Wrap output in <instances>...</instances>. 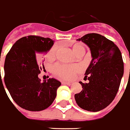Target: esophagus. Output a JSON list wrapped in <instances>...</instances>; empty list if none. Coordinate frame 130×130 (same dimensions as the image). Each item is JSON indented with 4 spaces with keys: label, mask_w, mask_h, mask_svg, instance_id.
<instances>
[{
    "label": "esophagus",
    "mask_w": 130,
    "mask_h": 130,
    "mask_svg": "<svg viewBox=\"0 0 130 130\" xmlns=\"http://www.w3.org/2000/svg\"><path fill=\"white\" fill-rule=\"evenodd\" d=\"M62 83L63 84H65V85H72V83L71 82H67V81H62Z\"/></svg>",
    "instance_id": "esophagus-1"
}]
</instances>
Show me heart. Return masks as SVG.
Wrapping results in <instances>:
<instances>
[{
	"label": "heart",
	"mask_w": 130,
	"mask_h": 130,
	"mask_svg": "<svg viewBox=\"0 0 130 130\" xmlns=\"http://www.w3.org/2000/svg\"><path fill=\"white\" fill-rule=\"evenodd\" d=\"M58 46L54 45L52 48L48 52L49 58H53L55 57L57 51ZM73 52L76 55L80 53L82 51H85L84 47L80 45H75L73 47ZM79 67L76 65H67V64H61V63H56L52 67V73L57 75L59 77L64 79H72L75 73L78 72Z\"/></svg>",
	"instance_id": "heart-1"
}]
</instances>
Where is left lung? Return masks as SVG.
Returning a JSON list of instances; mask_svg holds the SVG:
<instances>
[{"label":"left lung","instance_id":"1","mask_svg":"<svg viewBox=\"0 0 130 130\" xmlns=\"http://www.w3.org/2000/svg\"><path fill=\"white\" fill-rule=\"evenodd\" d=\"M90 49L92 59L85 73L88 83L79 82L83 87L75 99L80 107L96 112L113 102L119 89L124 73V63L115 43L98 34H88L77 39Z\"/></svg>","mask_w":130,"mask_h":130}]
</instances>
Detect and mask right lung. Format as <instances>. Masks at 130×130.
Listing matches in <instances>:
<instances>
[{"mask_svg":"<svg viewBox=\"0 0 130 130\" xmlns=\"http://www.w3.org/2000/svg\"><path fill=\"white\" fill-rule=\"evenodd\" d=\"M54 41L49 38L28 36L14 43L6 55L4 64L5 84L17 104L31 111L49 107L57 96L61 83L55 78L41 82L38 74L44 54Z\"/></svg>","mask_w":130,"mask_h":130,"instance_id":"1","label":"right lung"}]
</instances>
